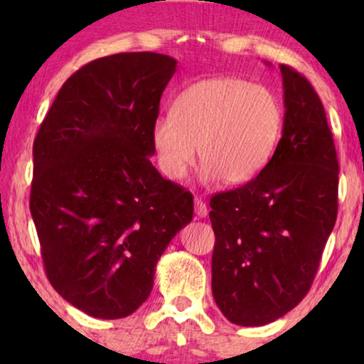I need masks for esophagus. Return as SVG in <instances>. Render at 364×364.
<instances>
[{"label":"esophagus","instance_id":"obj_1","mask_svg":"<svg viewBox=\"0 0 364 364\" xmlns=\"http://www.w3.org/2000/svg\"><path fill=\"white\" fill-rule=\"evenodd\" d=\"M196 213L200 218H203V217H207L208 215V207L205 205V202L202 200V198H196Z\"/></svg>","mask_w":364,"mask_h":364}]
</instances>
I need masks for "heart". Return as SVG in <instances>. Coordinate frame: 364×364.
Listing matches in <instances>:
<instances>
[{"label":"heart","mask_w":364,"mask_h":364,"mask_svg":"<svg viewBox=\"0 0 364 364\" xmlns=\"http://www.w3.org/2000/svg\"><path fill=\"white\" fill-rule=\"evenodd\" d=\"M283 112L270 89L242 77L198 81L173 104V116L154 122L152 142L162 172L183 178L197 157L203 177L245 183L270 161Z\"/></svg>","instance_id":"1"}]
</instances>
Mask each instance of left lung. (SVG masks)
Returning <instances> with one entry per match:
<instances>
[{"label":"left lung","instance_id":"left-lung-1","mask_svg":"<svg viewBox=\"0 0 364 364\" xmlns=\"http://www.w3.org/2000/svg\"><path fill=\"white\" fill-rule=\"evenodd\" d=\"M282 139L260 173L212 196V293L228 321L262 326L293 310L315 280L338 215V166L325 107L280 64Z\"/></svg>","mask_w":364,"mask_h":364}]
</instances>
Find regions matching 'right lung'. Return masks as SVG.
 I'll list each match as a JSON object with an SVG mask.
<instances>
[{"mask_svg": "<svg viewBox=\"0 0 364 364\" xmlns=\"http://www.w3.org/2000/svg\"><path fill=\"white\" fill-rule=\"evenodd\" d=\"M177 61L119 53L77 69L33 144L29 208L48 280L102 320L137 310L193 197L152 166V127Z\"/></svg>", "mask_w": 364, "mask_h": 364, "instance_id": "1", "label": "right lung"}]
</instances>
